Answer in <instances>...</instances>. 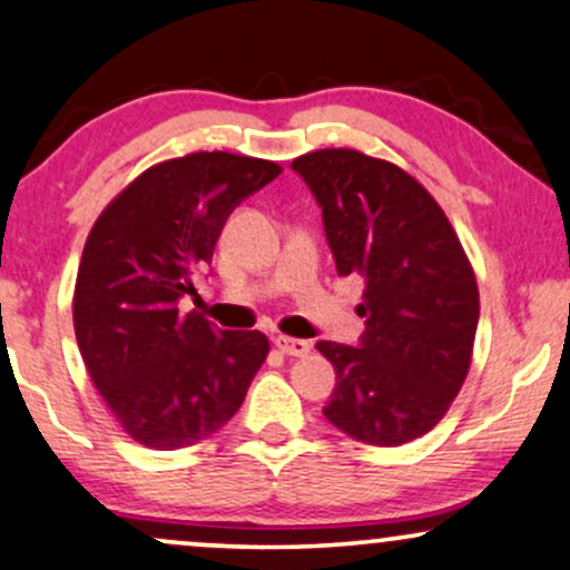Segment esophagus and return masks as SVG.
<instances>
[{"instance_id": "obj_1", "label": "esophagus", "mask_w": 570, "mask_h": 570, "mask_svg": "<svg viewBox=\"0 0 570 570\" xmlns=\"http://www.w3.org/2000/svg\"><path fill=\"white\" fill-rule=\"evenodd\" d=\"M274 344H277V350L287 354V357H306V354H309V350H312L309 341L291 338V336H277V338H274Z\"/></svg>"}]
</instances>
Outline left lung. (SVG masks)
I'll return each mask as SVG.
<instances>
[{
	"instance_id": "1",
	"label": "left lung",
	"mask_w": 570,
	"mask_h": 570,
	"mask_svg": "<svg viewBox=\"0 0 570 570\" xmlns=\"http://www.w3.org/2000/svg\"><path fill=\"white\" fill-rule=\"evenodd\" d=\"M291 167L323 210L336 272L365 283L357 344L317 341L336 367L325 419L360 443H411L445 416L470 371L480 296L464 247L397 165L323 149Z\"/></svg>"
}]
</instances>
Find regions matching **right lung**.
<instances>
[{
    "instance_id": "1",
    "label": "right lung",
    "mask_w": 570,
    "mask_h": 570,
    "mask_svg": "<svg viewBox=\"0 0 570 570\" xmlns=\"http://www.w3.org/2000/svg\"><path fill=\"white\" fill-rule=\"evenodd\" d=\"M283 167L197 151L149 167L100 213L73 291V331L92 384L119 426L154 451L216 434L243 405L269 354L258 331H220L194 274L210 264L226 218Z\"/></svg>"
}]
</instances>
